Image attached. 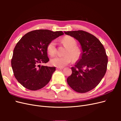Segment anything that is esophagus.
Segmentation results:
<instances>
[{
    "instance_id": "34e87169",
    "label": "esophagus",
    "mask_w": 121,
    "mask_h": 121,
    "mask_svg": "<svg viewBox=\"0 0 121 121\" xmlns=\"http://www.w3.org/2000/svg\"><path fill=\"white\" fill-rule=\"evenodd\" d=\"M64 68H56V69H63Z\"/></svg>"
}]
</instances>
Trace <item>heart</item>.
I'll return each mask as SVG.
<instances>
[{"mask_svg":"<svg viewBox=\"0 0 121 121\" xmlns=\"http://www.w3.org/2000/svg\"><path fill=\"white\" fill-rule=\"evenodd\" d=\"M61 42L64 46L67 47L64 56H56L50 60V63L54 66L62 68L69 64L73 60L76 61L81 57V50L77 46V41L69 36H66L61 39ZM47 52L51 56L56 53V43L54 40L50 41L47 45Z\"/></svg>","mask_w":121,"mask_h":121,"instance_id":"heart-1","label":"heart"}]
</instances>
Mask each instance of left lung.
<instances>
[{
    "label": "left lung",
    "mask_w": 121,
    "mask_h": 121,
    "mask_svg": "<svg viewBox=\"0 0 121 121\" xmlns=\"http://www.w3.org/2000/svg\"><path fill=\"white\" fill-rule=\"evenodd\" d=\"M80 42L81 57L67 78L69 85L79 93H85L95 88L104 77L108 58L103 45L95 36L82 30L65 32Z\"/></svg>",
    "instance_id": "8db88e82"
}]
</instances>
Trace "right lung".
I'll use <instances>...</instances> for the list:
<instances>
[{
    "mask_svg": "<svg viewBox=\"0 0 121 121\" xmlns=\"http://www.w3.org/2000/svg\"><path fill=\"white\" fill-rule=\"evenodd\" d=\"M63 34L62 31L34 30L26 34L17 43L11 64L15 78L26 88L37 90L50 81L56 68L39 64L49 60L47 44Z\"/></svg>",
    "mask_w": 121,
    "mask_h": 121,
    "instance_id": "add662e5",
    "label": "right lung"
}]
</instances>
